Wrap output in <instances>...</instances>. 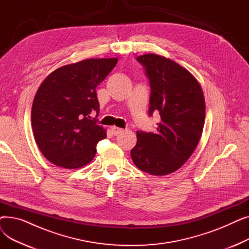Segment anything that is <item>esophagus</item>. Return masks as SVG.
Instances as JSON below:
<instances>
[{
    "mask_svg": "<svg viewBox=\"0 0 249 249\" xmlns=\"http://www.w3.org/2000/svg\"><path fill=\"white\" fill-rule=\"evenodd\" d=\"M111 130H112V132H113V134H114V135L120 134V133H122V132H123V129H122V128L116 127V126H113V127L111 128Z\"/></svg>",
    "mask_w": 249,
    "mask_h": 249,
    "instance_id": "34e87169",
    "label": "esophagus"
}]
</instances>
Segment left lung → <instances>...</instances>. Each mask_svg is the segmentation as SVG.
I'll return each mask as SVG.
<instances>
[{
    "label": "left lung",
    "mask_w": 249,
    "mask_h": 249,
    "mask_svg": "<svg viewBox=\"0 0 249 249\" xmlns=\"http://www.w3.org/2000/svg\"><path fill=\"white\" fill-rule=\"evenodd\" d=\"M149 80L148 115L160 113L156 132L137 131L130 151L134 164L152 176H166L184 164L197 147L205 122L203 90L194 75L171 59L140 55Z\"/></svg>",
    "instance_id": "left-lung-1"
}]
</instances>
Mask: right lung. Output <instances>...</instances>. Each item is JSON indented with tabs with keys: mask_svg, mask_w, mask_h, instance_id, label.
Here are the masks:
<instances>
[{
	"mask_svg": "<svg viewBox=\"0 0 249 249\" xmlns=\"http://www.w3.org/2000/svg\"><path fill=\"white\" fill-rule=\"evenodd\" d=\"M117 58H91L64 65L39 87L31 122L37 145L45 158L64 168L88 164L97 143L107 137L91 114H99L96 88L115 68Z\"/></svg>",
	"mask_w": 249,
	"mask_h": 249,
	"instance_id": "right-lung-1",
	"label": "right lung"
}]
</instances>
